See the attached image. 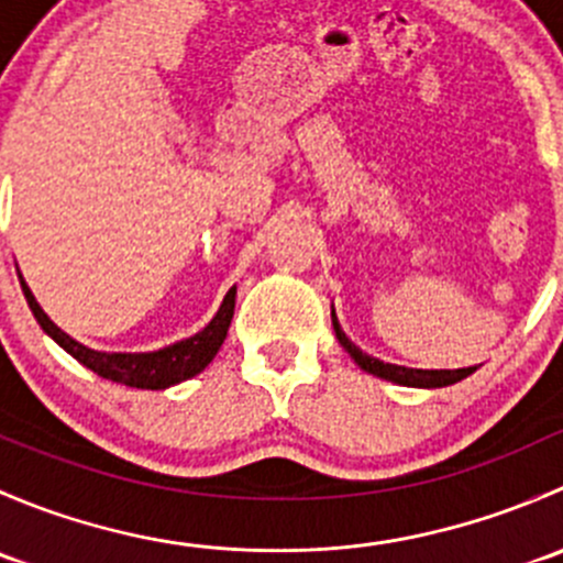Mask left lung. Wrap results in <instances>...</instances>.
<instances>
[{"label":"left lung","mask_w":563,"mask_h":563,"mask_svg":"<svg viewBox=\"0 0 563 563\" xmlns=\"http://www.w3.org/2000/svg\"><path fill=\"white\" fill-rule=\"evenodd\" d=\"M332 327H334V334H338L340 345H343V349L349 351V356L356 362V365L362 367V371L371 373V376L384 378V382L400 384V387H417V389L450 387V384L463 382L465 376H471V373L476 371V367H457V371H419V367L389 365V362H382V360H376V356L365 354V351H362L360 345L351 343V340L345 338L343 327H340L338 316H334V308H332Z\"/></svg>","instance_id":"1"}]
</instances>
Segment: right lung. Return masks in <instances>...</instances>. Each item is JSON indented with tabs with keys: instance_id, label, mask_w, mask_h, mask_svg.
Returning a JSON list of instances; mask_svg holds the SVG:
<instances>
[{
	"instance_id": "obj_1",
	"label": "right lung",
	"mask_w": 563,
	"mask_h": 563,
	"mask_svg": "<svg viewBox=\"0 0 563 563\" xmlns=\"http://www.w3.org/2000/svg\"><path fill=\"white\" fill-rule=\"evenodd\" d=\"M19 280L37 323L54 343H59L73 360H78L84 367L98 373L100 378H108V382H117L135 389H168L174 387V384L198 376L220 351L225 334H229L231 318H234L236 286L229 288V294L223 297V305H220V310L214 313L212 321H209L201 332L190 334V338L176 340V343L157 351H95L89 349V345L73 340L67 332H62V329L45 316V310L40 308L35 294L30 291L24 277L19 275Z\"/></svg>"
}]
</instances>
